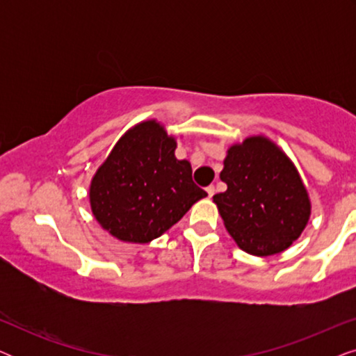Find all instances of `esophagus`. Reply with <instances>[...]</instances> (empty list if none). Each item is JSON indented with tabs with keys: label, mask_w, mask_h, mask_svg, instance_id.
<instances>
[{
	"label": "esophagus",
	"mask_w": 356,
	"mask_h": 356,
	"mask_svg": "<svg viewBox=\"0 0 356 356\" xmlns=\"http://www.w3.org/2000/svg\"><path fill=\"white\" fill-rule=\"evenodd\" d=\"M206 191H207V194H209V197H212L213 194H216V186H213V184H211V186L206 188Z\"/></svg>",
	"instance_id": "1"
}]
</instances>
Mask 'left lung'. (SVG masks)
I'll return each instance as SVG.
<instances>
[{"instance_id": "left-lung-1", "label": "left lung", "mask_w": 356, "mask_h": 356, "mask_svg": "<svg viewBox=\"0 0 356 356\" xmlns=\"http://www.w3.org/2000/svg\"><path fill=\"white\" fill-rule=\"evenodd\" d=\"M220 179L227 191L216 194L213 202L243 251L277 254L305 230L308 193L295 165L269 139L256 136L232 145Z\"/></svg>"}]
</instances>
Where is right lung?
I'll return each mask as SVG.
<instances>
[{
  "instance_id": "add662e5",
  "label": "right lung",
  "mask_w": 356,
  "mask_h": 356,
  "mask_svg": "<svg viewBox=\"0 0 356 356\" xmlns=\"http://www.w3.org/2000/svg\"><path fill=\"white\" fill-rule=\"evenodd\" d=\"M177 143L155 121L129 129L97 170L90 207L121 241L149 243L175 225L207 193L193 181L191 165L175 157Z\"/></svg>"
}]
</instances>
